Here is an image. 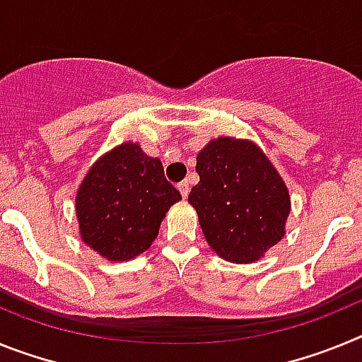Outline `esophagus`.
<instances>
[{"mask_svg": "<svg viewBox=\"0 0 362 362\" xmlns=\"http://www.w3.org/2000/svg\"><path fill=\"white\" fill-rule=\"evenodd\" d=\"M177 190L181 192V196H183L185 199H187L188 192H190V187H188V181H183V183H179L177 185Z\"/></svg>", "mask_w": 362, "mask_h": 362, "instance_id": "1", "label": "esophagus"}]
</instances>
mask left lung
I'll use <instances>...</instances> for the list:
<instances>
[{
    "label": "left lung",
    "mask_w": 362,
    "mask_h": 362,
    "mask_svg": "<svg viewBox=\"0 0 362 362\" xmlns=\"http://www.w3.org/2000/svg\"><path fill=\"white\" fill-rule=\"evenodd\" d=\"M199 183L188 203L206 243L230 263H254L283 239L290 214L288 188L255 143L212 139L197 153Z\"/></svg>",
    "instance_id": "obj_1"
}]
</instances>
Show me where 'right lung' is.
Returning <instances> with one entry per match:
<instances>
[{"label": "right lung", "mask_w": 362, "mask_h": 362, "mask_svg": "<svg viewBox=\"0 0 362 362\" xmlns=\"http://www.w3.org/2000/svg\"><path fill=\"white\" fill-rule=\"evenodd\" d=\"M181 194L163 165L137 143H123L92 165L76 196L85 245L108 261H129L150 248L163 217Z\"/></svg>", "instance_id": "add662e5"}]
</instances>
